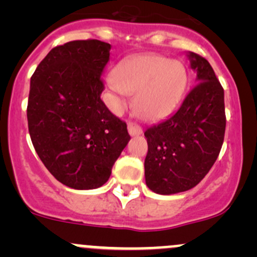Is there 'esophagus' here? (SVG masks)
Returning <instances> with one entry per match:
<instances>
[{
    "label": "esophagus",
    "instance_id": "34e87169",
    "mask_svg": "<svg viewBox=\"0 0 257 257\" xmlns=\"http://www.w3.org/2000/svg\"><path fill=\"white\" fill-rule=\"evenodd\" d=\"M128 133L132 135V137H137V135H140L141 133H143V129H141L140 125L134 124V123H129Z\"/></svg>",
    "mask_w": 257,
    "mask_h": 257
}]
</instances>
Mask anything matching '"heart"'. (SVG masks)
<instances>
[{
	"label": "heart",
	"instance_id": "heart-1",
	"mask_svg": "<svg viewBox=\"0 0 257 257\" xmlns=\"http://www.w3.org/2000/svg\"><path fill=\"white\" fill-rule=\"evenodd\" d=\"M106 84L112 110L119 111L129 94L137 91L135 112L143 119L155 122L178 106L187 84V70L181 61L163 55H137L119 64Z\"/></svg>",
	"mask_w": 257,
	"mask_h": 257
}]
</instances>
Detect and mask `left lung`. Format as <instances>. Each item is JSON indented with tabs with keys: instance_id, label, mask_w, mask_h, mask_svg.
<instances>
[{
	"instance_id": "left-lung-1",
	"label": "left lung",
	"mask_w": 257,
	"mask_h": 257,
	"mask_svg": "<svg viewBox=\"0 0 257 257\" xmlns=\"http://www.w3.org/2000/svg\"><path fill=\"white\" fill-rule=\"evenodd\" d=\"M196 84L179 110L146 129L145 180L158 194H175L198 185L214 166L225 137V94L208 60L187 53Z\"/></svg>"
}]
</instances>
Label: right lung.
Returning <instances> with one entry per match:
<instances>
[{
	"mask_svg": "<svg viewBox=\"0 0 257 257\" xmlns=\"http://www.w3.org/2000/svg\"><path fill=\"white\" fill-rule=\"evenodd\" d=\"M111 44L72 41L53 48L30 81L32 145L58 181L75 190L102 186L131 137L100 99Z\"/></svg>",
	"mask_w": 257,
	"mask_h": 257,
	"instance_id": "add662e5",
	"label": "right lung"
}]
</instances>
